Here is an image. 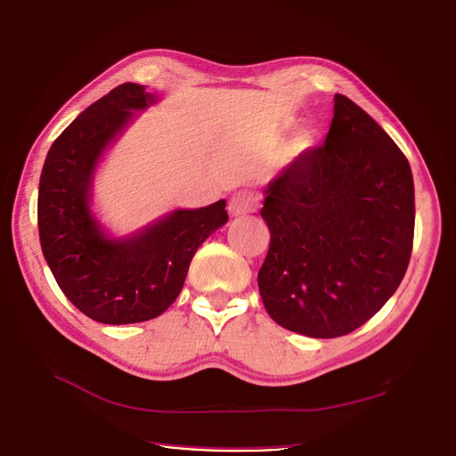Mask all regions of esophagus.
I'll list each match as a JSON object with an SVG mask.
<instances>
[{
  "label": "esophagus",
  "instance_id": "esophagus-1",
  "mask_svg": "<svg viewBox=\"0 0 456 456\" xmlns=\"http://www.w3.org/2000/svg\"><path fill=\"white\" fill-rule=\"evenodd\" d=\"M257 200L252 193H246V191H240V193H234L229 200V214L232 217H240L246 214L256 212Z\"/></svg>",
  "mask_w": 456,
  "mask_h": 456
}]
</instances>
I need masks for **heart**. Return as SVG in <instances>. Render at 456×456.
<instances>
[{"label": "heart", "mask_w": 456, "mask_h": 456, "mask_svg": "<svg viewBox=\"0 0 456 456\" xmlns=\"http://www.w3.org/2000/svg\"><path fill=\"white\" fill-rule=\"evenodd\" d=\"M311 140H313L311 132H308V130H301L299 134L296 136V145H297V148H306V145L311 143Z\"/></svg>", "instance_id": "heart-1"}]
</instances>
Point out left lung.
I'll use <instances>...</instances> for the list:
<instances>
[{
    "instance_id": "left-lung-1",
    "label": "left lung",
    "mask_w": 456,
    "mask_h": 456,
    "mask_svg": "<svg viewBox=\"0 0 456 456\" xmlns=\"http://www.w3.org/2000/svg\"><path fill=\"white\" fill-rule=\"evenodd\" d=\"M271 246L257 284L289 331L333 339L358 330L398 289L415 234L409 160L360 106L335 94L320 148L267 185Z\"/></svg>"
}]
</instances>
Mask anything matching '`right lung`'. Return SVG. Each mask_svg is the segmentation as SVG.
<instances>
[{"mask_svg": "<svg viewBox=\"0 0 456 456\" xmlns=\"http://www.w3.org/2000/svg\"><path fill=\"white\" fill-rule=\"evenodd\" d=\"M143 85L123 83L96 100L54 140L39 178L37 227L64 296L102 324H136L180 296L199 246L227 224L225 200L175 210L140 232L110 239L91 210L102 153L134 113L153 104Z\"/></svg>", "mask_w": 456, "mask_h": 456, "instance_id": "right-lung-1", "label": "right lung"}]
</instances>
